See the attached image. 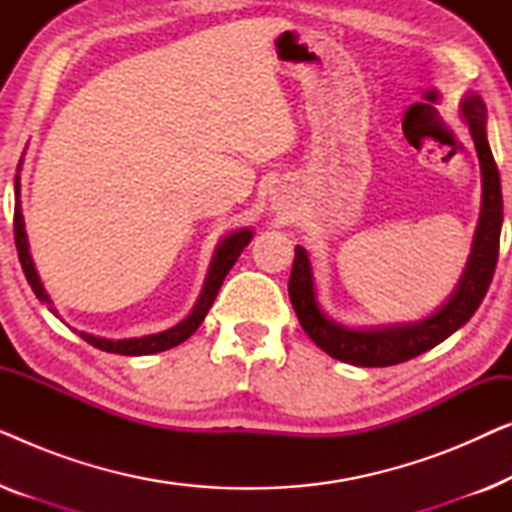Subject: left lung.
<instances>
[{"instance_id":"obj_1","label":"left lung","mask_w":512,"mask_h":512,"mask_svg":"<svg viewBox=\"0 0 512 512\" xmlns=\"http://www.w3.org/2000/svg\"><path fill=\"white\" fill-rule=\"evenodd\" d=\"M461 114L466 118L475 151H478L480 158L482 214L464 277H461L454 296L436 314L419 321V324L375 328V331H354V328L338 326L335 321L326 319V314L319 310L317 296H314L310 258H307L303 247H296V258H293L289 277L291 305L298 314L300 326L310 335V340L324 349L326 354H331L333 359L363 368L396 366V363L415 359V356L429 352L438 342L450 338L457 328L464 326L480 307L482 298H485L489 284H492L496 261H499V237L503 221L501 179L492 149L487 144L485 104L480 102V97L471 95L461 107Z\"/></svg>"}]
</instances>
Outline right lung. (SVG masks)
<instances>
[{
	"label": "right lung",
	"mask_w": 512,
	"mask_h": 512,
	"mask_svg": "<svg viewBox=\"0 0 512 512\" xmlns=\"http://www.w3.org/2000/svg\"><path fill=\"white\" fill-rule=\"evenodd\" d=\"M18 170H20V165H18ZM18 188H20V177H16V195H18ZM13 235H16V249H18L20 265H23V272H25L27 282H30V286H32L34 296H37L39 300H44V303H51L46 296L44 286H41V282H39L37 270H34L30 249H27V235H25L23 212H20V200H16V212H13ZM249 242H251V230L244 228V230H237V233H233V235H228L226 240L219 244V249H216V254H214L212 268H209L207 282H205V286H202L200 300L195 303L193 312L188 314L181 324L170 328V331H163L156 335H144V338H130V340H104V338H95V335H88V333H81V338L86 340L88 345L102 349V352L123 354V356H144V354H156V352H165V349H170V347H177L179 342L191 338V335L198 331V326L202 324V319L207 317L209 307H212V303H214L216 293H219V289H221L223 279H226V275H228V270L233 268L237 256L242 254V249L247 247ZM51 312L55 314L53 307H51Z\"/></svg>",
	"instance_id": "obj_1"
}]
</instances>
